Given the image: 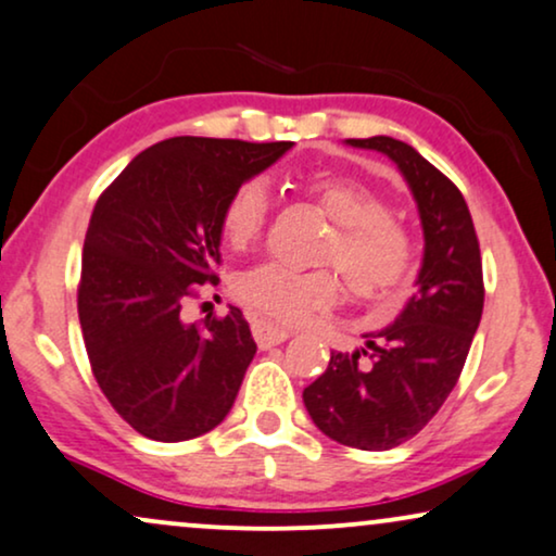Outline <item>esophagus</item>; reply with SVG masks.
<instances>
[{"label": "esophagus", "instance_id": "obj_1", "mask_svg": "<svg viewBox=\"0 0 556 556\" xmlns=\"http://www.w3.org/2000/svg\"><path fill=\"white\" fill-rule=\"evenodd\" d=\"M251 333H254V339H256V343L262 349L277 346V343H282V341L290 339V330L271 326V323H266V320H254V323H251Z\"/></svg>", "mask_w": 556, "mask_h": 556}]
</instances>
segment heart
<instances>
[{
  "mask_svg": "<svg viewBox=\"0 0 556 556\" xmlns=\"http://www.w3.org/2000/svg\"><path fill=\"white\" fill-rule=\"evenodd\" d=\"M307 200L333 223L320 249V262L339 266L349 292L359 300H382L405 282L413 266V236L390 213L384 197L354 177H318L305 187ZM269 215V192L258 179H245L228 194L220 233L241 251L262 236ZM233 294L258 318L294 326L313 313L328 311L341 298L333 269L294 271L258 264L238 274Z\"/></svg>",
  "mask_w": 556,
  "mask_h": 556,
  "instance_id": "heart-1",
  "label": "heart"
}]
</instances>
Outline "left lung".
I'll return each mask as SVG.
<instances>
[{"label": "left lung", "instance_id": "8db88e82", "mask_svg": "<svg viewBox=\"0 0 556 556\" xmlns=\"http://www.w3.org/2000/svg\"><path fill=\"white\" fill-rule=\"evenodd\" d=\"M395 161L418 202L424 264L418 292L395 323L367 333V349L330 354L328 369L302 392L328 439L364 452L405 444L439 407L465 369L484 305L482 256L459 189L403 140L349 138Z\"/></svg>", "mask_w": 556, "mask_h": 556}]
</instances>
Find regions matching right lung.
Instances as JSON below:
<instances>
[{
  "mask_svg": "<svg viewBox=\"0 0 556 556\" xmlns=\"http://www.w3.org/2000/svg\"><path fill=\"white\" fill-rule=\"evenodd\" d=\"M179 136L138 153L89 217L76 307L91 375L125 424L153 441L213 431L256 354L238 307L185 323L200 285H217L220 213L241 181L290 151Z\"/></svg>",
  "mask_w": 556,
  "mask_h": 556,
  "instance_id": "obj_1",
  "label": "right lung"
}]
</instances>
